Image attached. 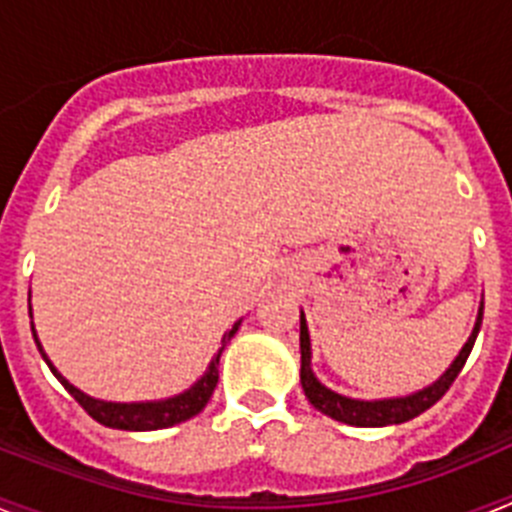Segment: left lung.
<instances>
[{
	"label": "left lung",
	"instance_id": "left-lung-1",
	"mask_svg": "<svg viewBox=\"0 0 512 512\" xmlns=\"http://www.w3.org/2000/svg\"><path fill=\"white\" fill-rule=\"evenodd\" d=\"M482 315H485V300L479 302L477 320H474L472 336L467 338V343L461 346L459 356L451 361V366L433 384L423 387V390L413 392V395L402 397H384V400H356V397H346L341 392L330 390L315 377L312 372V348H310V333H307V320L305 312H300V354H302V366H300V382L305 397L310 400V405L315 410H320L328 418L338 420V423L356 425V428H382V425H397L405 423V420L418 418L420 413L436 405L446 390H449L454 379L459 377V372L467 364L469 354H472V346L477 341V333L482 328Z\"/></svg>",
	"mask_w": 512,
	"mask_h": 512
}]
</instances>
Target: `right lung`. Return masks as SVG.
Masks as SVG:
<instances>
[{
  "instance_id": "right-lung-1",
  "label": "right lung",
  "mask_w": 512,
  "mask_h": 512,
  "mask_svg": "<svg viewBox=\"0 0 512 512\" xmlns=\"http://www.w3.org/2000/svg\"><path fill=\"white\" fill-rule=\"evenodd\" d=\"M30 318H33V307H30ZM241 323L243 318L235 320L233 328L225 330L223 341H220L223 346L217 348V354L212 356L207 372L202 374V377L197 379L189 390L179 392V395L174 397H166V400H148V402H110V400H99V397L87 395V392H81L79 387H74V384H71L69 379L63 377L56 366H53V361L48 359V354H45L43 346H40L38 341L33 320H30V328H33V338L35 343H38L40 356H43V361L53 372V377H56L66 390H69V395L74 397L81 408L87 410L97 423L107 425V428H120V431H158V428H171V425L176 423H184V420L194 418V415L205 410V405L210 402L212 392H215L217 387V379H220L217 366H220V356H223L225 351V343L235 336V330L241 328Z\"/></svg>"
}]
</instances>
